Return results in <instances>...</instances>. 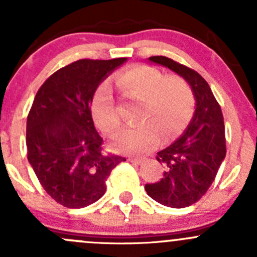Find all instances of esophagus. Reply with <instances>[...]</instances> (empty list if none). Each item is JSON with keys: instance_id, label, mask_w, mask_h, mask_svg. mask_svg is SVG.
I'll use <instances>...</instances> for the list:
<instances>
[{"instance_id": "1", "label": "esophagus", "mask_w": 257, "mask_h": 257, "mask_svg": "<svg viewBox=\"0 0 257 257\" xmlns=\"http://www.w3.org/2000/svg\"><path fill=\"white\" fill-rule=\"evenodd\" d=\"M129 162L133 163V164H141V163L144 162V159H142V158H129Z\"/></svg>"}]
</instances>
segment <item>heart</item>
<instances>
[{"instance_id":"heart-1","label":"heart","mask_w":257,"mask_h":257,"mask_svg":"<svg viewBox=\"0 0 257 257\" xmlns=\"http://www.w3.org/2000/svg\"><path fill=\"white\" fill-rule=\"evenodd\" d=\"M121 94L142 99L138 109L141 123L124 129L115 138V148L131 154H143L157 147L159 133L164 141L180 133L193 116L195 95L191 85L180 76H164L154 67H132L115 78ZM92 115L107 136L114 137L121 128L120 113L113 90L107 82L95 90L92 99Z\"/></svg>"}]
</instances>
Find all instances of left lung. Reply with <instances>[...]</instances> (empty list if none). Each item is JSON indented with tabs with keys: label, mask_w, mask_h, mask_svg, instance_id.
<instances>
[{
	"label": "left lung",
	"mask_w": 257,
	"mask_h": 257,
	"mask_svg": "<svg viewBox=\"0 0 257 257\" xmlns=\"http://www.w3.org/2000/svg\"><path fill=\"white\" fill-rule=\"evenodd\" d=\"M149 61L168 67L185 78L194 90L196 109L185 133L157 159L167 167L164 177L145 184L148 195L169 208H186L208 191L226 155L224 116L208 82L196 71L164 56Z\"/></svg>",
	"instance_id": "left-lung-1"
}]
</instances>
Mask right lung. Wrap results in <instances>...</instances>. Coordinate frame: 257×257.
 Instances as JSON below:
<instances>
[{
    "mask_svg": "<svg viewBox=\"0 0 257 257\" xmlns=\"http://www.w3.org/2000/svg\"><path fill=\"white\" fill-rule=\"evenodd\" d=\"M126 58L79 59L41 85L27 115V158L41 185L69 209L104 195L110 172L125 158L105 152L92 118L93 95L108 73Z\"/></svg>",
    "mask_w": 257,
    "mask_h": 257,
    "instance_id": "1",
    "label": "right lung"
}]
</instances>
